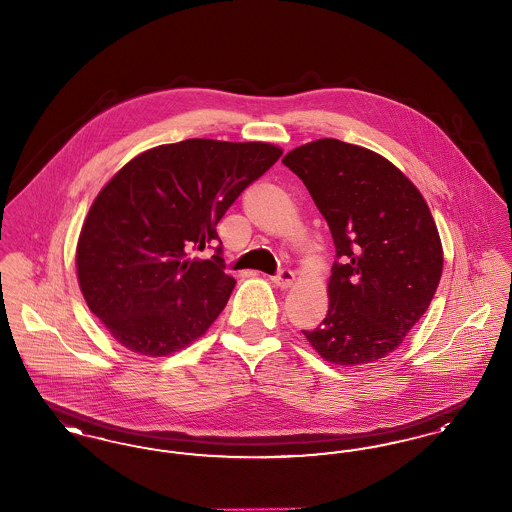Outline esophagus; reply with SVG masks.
Wrapping results in <instances>:
<instances>
[{
  "mask_svg": "<svg viewBox=\"0 0 512 512\" xmlns=\"http://www.w3.org/2000/svg\"><path fill=\"white\" fill-rule=\"evenodd\" d=\"M293 272L290 268H280L270 280L276 284V286H280V288H288V286H292L293 282Z\"/></svg>",
  "mask_w": 512,
  "mask_h": 512,
  "instance_id": "34e87169",
  "label": "esophagus"
}]
</instances>
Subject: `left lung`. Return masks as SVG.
<instances>
[{
	"label": "left lung",
	"instance_id": "obj_1",
	"mask_svg": "<svg viewBox=\"0 0 512 512\" xmlns=\"http://www.w3.org/2000/svg\"><path fill=\"white\" fill-rule=\"evenodd\" d=\"M282 163L307 186L336 247L328 315L303 330L322 359L374 363L403 341L438 290V228L413 182L382 155L324 138Z\"/></svg>",
	"mask_w": 512,
	"mask_h": 512
}]
</instances>
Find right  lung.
<instances>
[{
    "mask_svg": "<svg viewBox=\"0 0 512 512\" xmlns=\"http://www.w3.org/2000/svg\"><path fill=\"white\" fill-rule=\"evenodd\" d=\"M263 142L192 138L134 157L99 192L80 232L76 268L90 311L126 349L163 357L219 317L236 280L217 224L280 159ZM216 255L201 262L195 250Z\"/></svg>",
    "mask_w": 512,
    "mask_h": 512,
    "instance_id": "add662e5",
    "label": "right lung"
}]
</instances>
